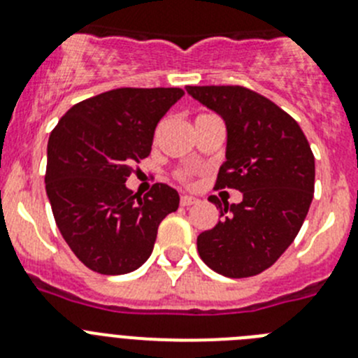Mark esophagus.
I'll list each match as a JSON object with an SVG mask.
<instances>
[{"label": "esophagus", "instance_id": "34e87169", "mask_svg": "<svg viewBox=\"0 0 358 358\" xmlns=\"http://www.w3.org/2000/svg\"><path fill=\"white\" fill-rule=\"evenodd\" d=\"M195 202H196L195 196H192V195H182L181 196V206H192V204H195Z\"/></svg>", "mask_w": 358, "mask_h": 358}]
</instances>
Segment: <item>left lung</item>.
<instances>
[{
	"label": "left lung",
	"instance_id": "8db88e82",
	"mask_svg": "<svg viewBox=\"0 0 358 358\" xmlns=\"http://www.w3.org/2000/svg\"><path fill=\"white\" fill-rule=\"evenodd\" d=\"M225 122L227 145L216 188L243 193L220 204L218 224L196 238L202 261L229 278L270 268L296 238L314 195V156L306 134L266 97L243 87H186Z\"/></svg>",
	"mask_w": 358,
	"mask_h": 358
}]
</instances>
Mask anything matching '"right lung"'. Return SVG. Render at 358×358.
Segmentation results:
<instances>
[{"instance_id": "obj_1", "label": "right lung", "mask_w": 358, "mask_h": 358, "mask_svg": "<svg viewBox=\"0 0 358 358\" xmlns=\"http://www.w3.org/2000/svg\"><path fill=\"white\" fill-rule=\"evenodd\" d=\"M181 88H117L74 104L48 142L45 193L65 243L101 275L138 270L179 193L157 182L145 196L126 186L150 154L154 129Z\"/></svg>"}]
</instances>
